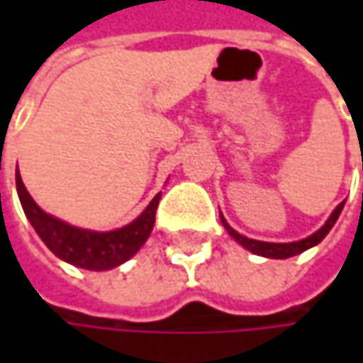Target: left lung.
I'll return each mask as SVG.
<instances>
[{"instance_id": "left-lung-1", "label": "left lung", "mask_w": 363, "mask_h": 363, "mask_svg": "<svg viewBox=\"0 0 363 363\" xmlns=\"http://www.w3.org/2000/svg\"><path fill=\"white\" fill-rule=\"evenodd\" d=\"M343 203L342 202L333 212H331V216L328 218V222L319 228L317 232H313L311 236H307V238H303V240H297V242H262V240H255V238H248V236H242L240 232H236L232 228L230 224L224 220V216L220 214V220H222V226L228 230L232 238L236 240L238 244H242L246 250H250L252 255H258V257H267V258H289V257H295V255H301V252H305L307 248H311L315 244H319L325 236L329 234V230L333 228V224L337 222V218L342 214L343 210Z\"/></svg>"}]
</instances>
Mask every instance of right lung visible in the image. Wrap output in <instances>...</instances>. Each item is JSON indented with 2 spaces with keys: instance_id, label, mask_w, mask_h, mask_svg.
Wrapping results in <instances>:
<instances>
[{
  "instance_id": "1",
  "label": "right lung",
  "mask_w": 363,
  "mask_h": 363,
  "mask_svg": "<svg viewBox=\"0 0 363 363\" xmlns=\"http://www.w3.org/2000/svg\"><path fill=\"white\" fill-rule=\"evenodd\" d=\"M16 188L20 196L21 208L30 224L34 226L42 242L64 262H70L78 269L86 271H111L127 262L137 255V250L145 244L155 224V212L161 194H157L145 210L133 220L131 224L111 232H96L78 228L60 218L44 212L21 182L20 172H16Z\"/></svg>"
}]
</instances>
